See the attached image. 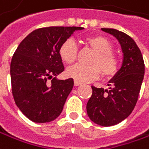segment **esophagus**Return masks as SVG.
<instances>
[{
    "label": "esophagus",
    "mask_w": 149,
    "mask_h": 149,
    "mask_svg": "<svg viewBox=\"0 0 149 149\" xmlns=\"http://www.w3.org/2000/svg\"><path fill=\"white\" fill-rule=\"evenodd\" d=\"M81 84H82L81 81H74V86H79V85H81Z\"/></svg>",
    "instance_id": "1"
}]
</instances>
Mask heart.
Returning a JSON list of instances; mask_svg holds the SVG:
<instances>
[{
    "label": "heart",
    "mask_w": 149,
    "mask_h": 149,
    "mask_svg": "<svg viewBox=\"0 0 149 149\" xmlns=\"http://www.w3.org/2000/svg\"><path fill=\"white\" fill-rule=\"evenodd\" d=\"M84 43L95 54L92 55L89 61L91 65H75L68 68L66 74L74 81L86 82L97 79L101 74L111 77L114 75L118 69V59L111 52V43L104 36L94 35L84 39ZM77 46L74 40H66L60 47L59 53L61 59L67 64H73L77 59Z\"/></svg>",
    "instance_id": "1"
}]
</instances>
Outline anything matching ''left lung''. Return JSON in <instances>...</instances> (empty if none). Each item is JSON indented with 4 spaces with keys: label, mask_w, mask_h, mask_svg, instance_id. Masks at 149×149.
Returning <instances> with one entry per match:
<instances>
[{
    "label": "left lung",
    "mask_w": 149,
    "mask_h": 149,
    "mask_svg": "<svg viewBox=\"0 0 149 149\" xmlns=\"http://www.w3.org/2000/svg\"><path fill=\"white\" fill-rule=\"evenodd\" d=\"M102 31L118 40L123 63L109 81L107 89L91 86L92 95L86 108L91 121L102 126H111L125 119L134 109L144 78L145 65L141 50L131 37L115 29L102 28Z\"/></svg>",
    "instance_id": "left-lung-1"
}]
</instances>
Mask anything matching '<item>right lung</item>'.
Returning a JSON list of instances; mask_svg holds the SVG:
<instances>
[{"label":"right lung","mask_w":149,"mask_h":149,"mask_svg":"<svg viewBox=\"0 0 149 149\" xmlns=\"http://www.w3.org/2000/svg\"><path fill=\"white\" fill-rule=\"evenodd\" d=\"M82 27L52 26L31 32L18 45L11 64L12 94L20 111L35 123H47L61 113L74 86L72 78L57 80L64 71L59 50ZM52 79L51 84L48 80Z\"/></svg>","instance_id":"obj_1"}]
</instances>
